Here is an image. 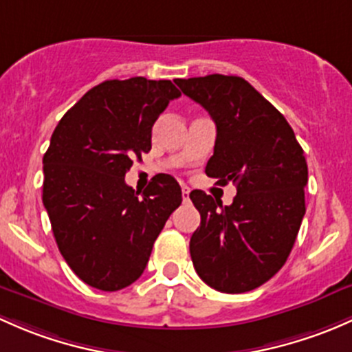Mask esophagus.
Wrapping results in <instances>:
<instances>
[{
    "label": "esophagus",
    "instance_id": "esophagus-1",
    "mask_svg": "<svg viewBox=\"0 0 352 352\" xmlns=\"http://www.w3.org/2000/svg\"><path fill=\"white\" fill-rule=\"evenodd\" d=\"M188 194H190V188L187 186H182V199L184 202H188Z\"/></svg>",
    "mask_w": 352,
    "mask_h": 352
}]
</instances>
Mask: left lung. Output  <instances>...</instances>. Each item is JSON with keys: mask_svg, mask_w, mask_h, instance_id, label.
I'll return each instance as SVG.
<instances>
[{"mask_svg": "<svg viewBox=\"0 0 352 352\" xmlns=\"http://www.w3.org/2000/svg\"><path fill=\"white\" fill-rule=\"evenodd\" d=\"M175 84L216 123L207 177L238 188L231 206L190 192L201 212L192 263L216 290H254L282 268L297 239L309 180L303 150L283 114L243 77L210 74Z\"/></svg>", "mask_w": 352, "mask_h": 352, "instance_id": "1", "label": "left lung"}]
</instances>
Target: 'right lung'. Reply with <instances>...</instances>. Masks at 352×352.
<instances>
[{"label": "right lung", "instance_id": "add662e5", "mask_svg": "<svg viewBox=\"0 0 352 352\" xmlns=\"http://www.w3.org/2000/svg\"><path fill=\"white\" fill-rule=\"evenodd\" d=\"M179 96L172 80H104L52 133L43 206L64 260L98 290H121L142 276L155 239L182 202L166 173L153 177L142 197L124 182L133 160L151 150L155 121Z\"/></svg>", "mask_w": 352, "mask_h": 352}]
</instances>
